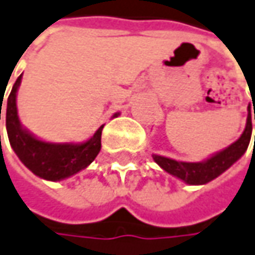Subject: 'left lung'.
I'll list each match as a JSON object with an SVG mask.
<instances>
[{"instance_id": "1", "label": "left lung", "mask_w": 255, "mask_h": 255, "mask_svg": "<svg viewBox=\"0 0 255 255\" xmlns=\"http://www.w3.org/2000/svg\"><path fill=\"white\" fill-rule=\"evenodd\" d=\"M247 110H249L247 123H246V128H244L243 134L240 135V138L233 142L232 145H229L228 148L216 152L205 160H202V162H181V160H174V159H170V157L160 156V155H155V153L152 155L153 160L164 171H167L169 174L174 176V177L183 180L184 183L190 184V186L207 184L218 176H221L223 171L228 170L232 164L236 163L249 148V143H250L251 139V131H253L250 106L247 107Z\"/></svg>"}]
</instances>
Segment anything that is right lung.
Segmentation results:
<instances>
[{
  "instance_id": "right-lung-1",
  "label": "right lung",
  "mask_w": 255,
  "mask_h": 255,
  "mask_svg": "<svg viewBox=\"0 0 255 255\" xmlns=\"http://www.w3.org/2000/svg\"><path fill=\"white\" fill-rule=\"evenodd\" d=\"M20 81H22V75H19L16 82L12 86V91L6 100V113H5L9 143L13 152L20 159V162L33 174L48 181H60L86 169L100 152L102 131L105 126H100L98 131L88 141L79 142V143H72V142L54 143V142L41 141L32 132H29L26 128H23L19 120L16 93ZM119 114L120 113H116L113 117H117Z\"/></svg>"
}]
</instances>
